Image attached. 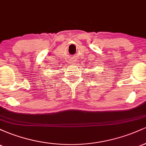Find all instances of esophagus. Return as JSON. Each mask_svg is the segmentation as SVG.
<instances>
[{"mask_svg": "<svg viewBox=\"0 0 146 146\" xmlns=\"http://www.w3.org/2000/svg\"><path fill=\"white\" fill-rule=\"evenodd\" d=\"M72 63H75V60H71Z\"/></svg>", "mask_w": 146, "mask_h": 146, "instance_id": "obj_1", "label": "esophagus"}]
</instances>
